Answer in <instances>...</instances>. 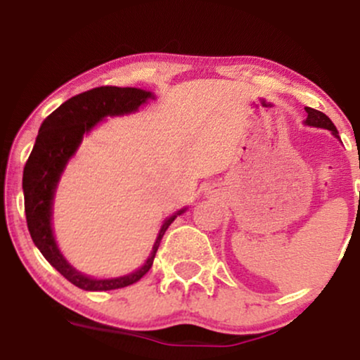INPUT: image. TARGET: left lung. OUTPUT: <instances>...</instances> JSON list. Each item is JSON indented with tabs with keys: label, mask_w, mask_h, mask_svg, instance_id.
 Returning a JSON list of instances; mask_svg holds the SVG:
<instances>
[{
	"label": "left lung",
	"mask_w": 360,
	"mask_h": 360,
	"mask_svg": "<svg viewBox=\"0 0 360 360\" xmlns=\"http://www.w3.org/2000/svg\"><path fill=\"white\" fill-rule=\"evenodd\" d=\"M304 110H307V113H308L307 122H304V123H307V125L318 127V128H326V130L332 131V134L335 135V137H338V131H337L335 125H333L332 120L326 117L325 113H321V111H318V110L309 108V106H307V108H304Z\"/></svg>",
	"instance_id": "8db88e82"
}]
</instances>
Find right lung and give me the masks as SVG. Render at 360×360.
Masks as SVG:
<instances>
[{
	"mask_svg": "<svg viewBox=\"0 0 360 360\" xmlns=\"http://www.w3.org/2000/svg\"><path fill=\"white\" fill-rule=\"evenodd\" d=\"M148 98H154L150 91L117 88V86H101V88L76 94L71 100L62 103L59 108L44 120L37 135L34 150L25 164V214H27V225L32 240L52 267H56L69 283L84 291H111V289L127 288L142 279L152 267L155 252L169 225L176 220L177 214L184 213V210H179L162 223L146 264L140 269L122 278L94 279L81 274L64 259L53 238L51 221L53 193H56L65 164L76 154L84 134H88L91 128L98 125L105 117L134 113Z\"/></svg>",
	"mask_w": 360,
	"mask_h": 360,
	"instance_id": "right-lung-1",
	"label": "right lung"
}]
</instances>
